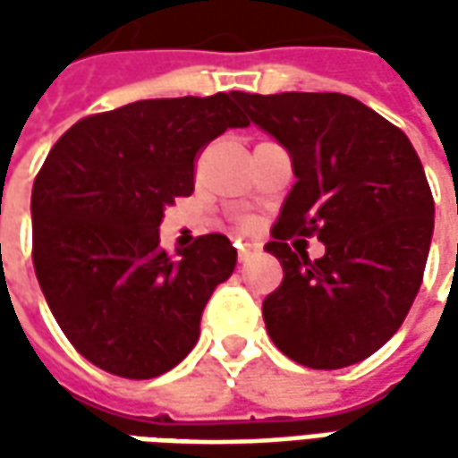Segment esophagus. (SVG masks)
Here are the masks:
<instances>
[{"instance_id":"34e87169","label":"esophagus","mask_w":458,"mask_h":458,"mask_svg":"<svg viewBox=\"0 0 458 458\" xmlns=\"http://www.w3.org/2000/svg\"><path fill=\"white\" fill-rule=\"evenodd\" d=\"M250 257H252V247H244V244H239V250H237L239 262H250Z\"/></svg>"}]
</instances>
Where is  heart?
Segmentation results:
<instances>
[{"mask_svg": "<svg viewBox=\"0 0 458 458\" xmlns=\"http://www.w3.org/2000/svg\"><path fill=\"white\" fill-rule=\"evenodd\" d=\"M242 226H252V221H242Z\"/></svg>", "mask_w": 458, "mask_h": 458, "instance_id": "heart-1", "label": "heart"}]
</instances>
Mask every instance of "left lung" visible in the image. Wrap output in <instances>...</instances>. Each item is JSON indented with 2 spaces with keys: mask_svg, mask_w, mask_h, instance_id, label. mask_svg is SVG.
<instances>
[{
  "mask_svg": "<svg viewBox=\"0 0 458 458\" xmlns=\"http://www.w3.org/2000/svg\"><path fill=\"white\" fill-rule=\"evenodd\" d=\"M234 98L288 148L298 178L265 244L283 265L280 288L262 303L270 339L310 369L367 360L403 326L423 283L433 196L418 152L346 94ZM310 236L325 242L318 260L305 252Z\"/></svg>",
  "mask_w": 458,
  "mask_h": 458,
  "instance_id": "left-lung-1",
  "label": "left lung"
}]
</instances>
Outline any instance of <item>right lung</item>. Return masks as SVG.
<instances>
[{
  "mask_svg": "<svg viewBox=\"0 0 458 458\" xmlns=\"http://www.w3.org/2000/svg\"><path fill=\"white\" fill-rule=\"evenodd\" d=\"M234 94L145 98L83 116L47 152L32 185V265L81 357L116 377L150 379L199 342L211 293L237 250L203 234L160 247L165 206L193 193L199 152L247 127Z\"/></svg>",
  "mask_w": 458,
  "mask_h": 458,
  "instance_id": "obj_1",
  "label": "right lung"
}]
</instances>
